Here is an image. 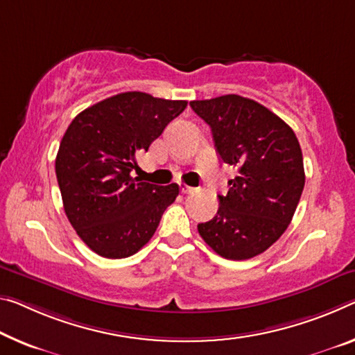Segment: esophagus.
<instances>
[{
  "label": "esophagus",
  "instance_id": "esophagus-1",
  "mask_svg": "<svg viewBox=\"0 0 355 355\" xmlns=\"http://www.w3.org/2000/svg\"><path fill=\"white\" fill-rule=\"evenodd\" d=\"M193 191H194V188L188 187V184H180V193L182 194H189V193H193Z\"/></svg>",
  "mask_w": 355,
  "mask_h": 355
}]
</instances>
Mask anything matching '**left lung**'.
<instances>
[{"mask_svg":"<svg viewBox=\"0 0 355 355\" xmlns=\"http://www.w3.org/2000/svg\"><path fill=\"white\" fill-rule=\"evenodd\" d=\"M189 105L211 129L223 162L237 166L213 219L198 224L219 256L245 261L270 248L294 216L305 171L299 140L289 125L256 101L226 94Z\"/></svg>","mask_w":355,"mask_h":355,"instance_id":"left-lung-1","label":"left lung"}]
</instances>
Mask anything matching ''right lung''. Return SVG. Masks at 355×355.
<instances>
[{
    "label": "right lung",
    "mask_w": 355,
    "mask_h": 355,
    "mask_svg": "<svg viewBox=\"0 0 355 355\" xmlns=\"http://www.w3.org/2000/svg\"><path fill=\"white\" fill-rule=\"evenodd\" d=\"M187 104L126 92L88 107L67 126L55 161L56 180L67 219L96 254H136L177 199V183H147L132 171L136 157Z\"/></svg>",
    "instance_id": "add662e5"
}]
</instances>
